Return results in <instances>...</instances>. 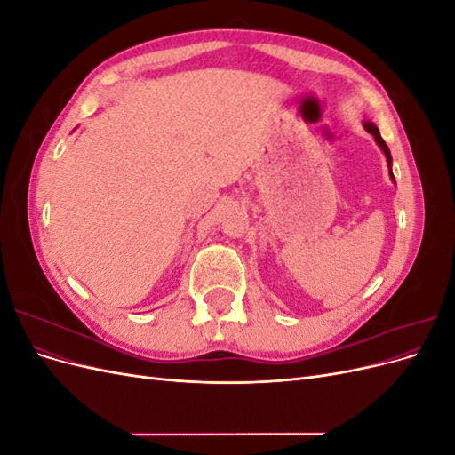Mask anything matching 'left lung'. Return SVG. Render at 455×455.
Instances as JSON below:
<instances>
[{
  "instance_id": "1",
  "label": "left lung",
  "mask_w": 455,
  "mask_h": 455,
  "mask_svg": "<svg viewBox=\"0 0 455 455\" xmlns=\"http://www.w3.org/2000/svg\"><path fill=\"white\" fill-rule=\"evenodd\" d=\"M363 127L374 136V140H376V144L381 148V151H383V156H385V159H387V167H389V174H391V180H395V176H393V171H391V164H393V157H391V151H389V148H387V144H385V140L381 139V134H379V129L374 125V121L371 119H364L363 121Z\"/></svg>"
}]
</instances>
